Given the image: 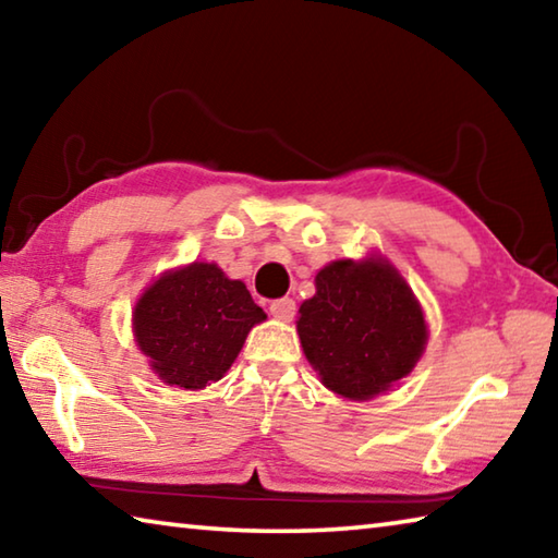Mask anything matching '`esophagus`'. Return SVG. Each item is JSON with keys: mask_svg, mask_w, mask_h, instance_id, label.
I'll return each instance as SVG.
<instances>
[{"mask_svg": "<svg viewBox=\"0 0 558 558\" xmlns=\"http://www.w3.org/2000/svg\"><path fill=\"white\" fill-rule=\"evenodd\" d=\"M295 300L292 298H280V300H272L270 302V315L276 319H282V323H290L292 317H295Z\"/></svg>", "mask_w": 558, "mask_h": 558, "instance_id": "obj_1", "label": "esophagus"}]
</instances>
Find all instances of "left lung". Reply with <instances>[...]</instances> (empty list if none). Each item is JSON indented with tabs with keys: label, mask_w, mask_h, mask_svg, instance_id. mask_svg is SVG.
Here are the masks:
<instances>
[{
	"label": "left lung",
	"mask_w": 558,
	"mask_h": 558,
	"mask_svg": "<svg viewBox=\"0 0 558 558\" xmlns=\"http://www.w3.org/2000/svg\"><path fill=\"white\" fill-rule=\"evenodd\" d=\"M300 305L298 335L329 391L366 401L409 376L428 342L418 300L384 258L335 260Z\"/></svg>",
	"instance_id": "8db88e82"
}]
</instances>
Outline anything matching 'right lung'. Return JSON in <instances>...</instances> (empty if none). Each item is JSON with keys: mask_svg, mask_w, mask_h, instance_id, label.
<instances>
[{"mask_svg": "<svg viewBox=\"0 0 558 558\" xmlns=\"http://www.w3.org/2000/svg\"><path fill=\"white\" fill-rule=\"evenodd\" d=\"M266 319L241 280L216 263L167 270L132 313L137 347L167 386L204 389L231 369L251 327Z\"/></svg>", "mask_w": 558, "mask_h": 558, "instance_id": "add662e5", "label": "right lung"}]
</instances>
